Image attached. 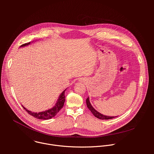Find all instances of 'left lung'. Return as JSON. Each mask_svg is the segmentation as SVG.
<instances>
[{
  "label": "left lung",
  "mask_w": 154,
  "mask_h": 154,
  "mask_svg": "<svg viewBox=\"0 0 154 154\" xmlns=\"http://www.w3.org/2000/svg\"><path fill=\"white\" fill-rule=\"evenodd\" d=\"M86 105H87V107L88 108V109L91 111V112L93 113V115L96 117L97 118H99L100 119H113L115 117L117 116H105L103 115H102L101 113H100L99 112H98L97 111H96V109L93 107V106L91 105L90 102V99H89V97L86 99Z\"/></svg>",
  "instance_id": "8db88e82"
}]
</instances>
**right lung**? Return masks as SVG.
Instances as JSON below:
<instances>
[{
  "label": "right lung",
  "mask_w": 154,
  "mask_h": 154,
  "mask_svg": "<svg viewBox=\"0 0 154 154\" xmlns=\"http://www.w3.org/2000/svg\"><path fill=\"white\" fill-rule=\"evenodd\" d=\"M30 44V42L24 44V45H21L20 47H24V46H26L29 45ZM66 90H64L62 93L60 95L59 98L57 102V103H55V105L52 108H50L46 111L45 112H39V113H35V112H32L31 111L28 110L27 109H26L25 107H24L23 105V107L26 109V112H27V113L32 115V116L35 117V118L39 119H43V120H47V119H50L51 118H52L53 117H54L55 116H56V115L59 112V111L60 109L63 108V105H64V103L65 101V96H64V92H65Z\"/></svg>",
  "instance_id": "add662e5"
}]
</instances>
